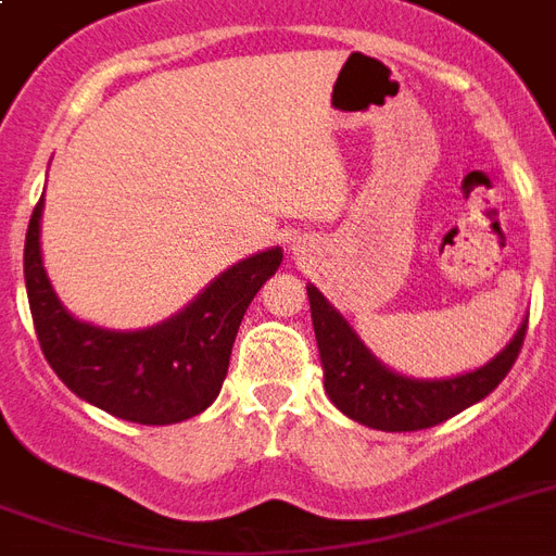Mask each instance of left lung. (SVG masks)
I'll list each match as a JSON object with an SVG mask.
<instances>
[{"label": "left lung", "instance_id": "8db88e82", "mask_svg": "<svg viewBox=\"0 0 556 556\" xmlns=\"http://www.w3.org/2000/svg\"><path fill=\"white\" fill-rule=\"evenodd\" d=\"M305 291L331 404L352 421L383 432L427 430L491 395L517 361L528 329V320H522L500 355L479 369L453 378H409L371 355L352 323L323 296L320 288L308 282Z\"/></svg>", "mask_w": 556, "mask_h": 556}]
</instances>
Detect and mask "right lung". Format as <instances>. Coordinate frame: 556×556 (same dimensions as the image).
<instances>
[{"instance_id":"add662e5","label":"right lung","mask_w":556,"mask_h":556,"mask_svg":"<svg viewBox=\"0 0 556 556\" xmlns=\"http://www.w3.org/2000/svg\"><path fill=\"white\" fill-rule=\"evenodd\" d=\"M39 199L25 233V288L42 355L86 404L135 424H178L204 413L225 383L248 305L277 274L282 248L222 270L201 294L147 329H103L77 320L56 296L42 262Z\"/></svg>"}]
</instances>
